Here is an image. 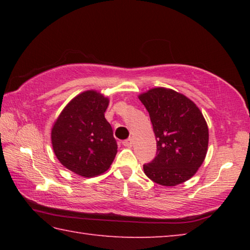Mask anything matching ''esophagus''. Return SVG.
<instances>
[{
    "label": "esophagus",
    "instance_id": "34e87169",
    "mask_svg": "<svg viewBox=\"0 0 250 250\" xmlns=\"http://www.w3.org/2000/svg\"><path fill=\"white\" fill-rule=\"evenodd\" d=\"M122 145H124L125 146H128V147H131L133 145V139L132 138H129L126 139V140H125L124 142H122Z\"/></svg>",
    "mask_w": 250,
    "mask_h": 250
}]
</instances>
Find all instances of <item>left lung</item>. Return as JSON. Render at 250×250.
I'll return each mask as SVG.
<instances>
[{"mask_svg":"<svg viewBox=\"0 0 250 250\" xmlns=\"http://www.w3.org/2000/svg\"><path fill=\"white\" fill-rule=\"evenodd\" d=\"M139 99L149 112L156 139V156L143 166L146 175L164 186L191 179L208 146V128L200 109L184 95L161 87Z\"/></svg>","mask_w":250,"mask_h":250,"instance_id":"8db88e82","label":"left lung"}]
</instances>
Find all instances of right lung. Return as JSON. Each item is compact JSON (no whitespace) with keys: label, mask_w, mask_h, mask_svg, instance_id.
Listing matches in <instances>:
<instances>
[{"label":"right lung","mask_w":250,"mask_h":250,"mask_svg":"<svg viewBox=\"0 0 250 250\" xmlns=\"http://www.w3.org/2000/svg\"><path fill=\"white\" fill-rule=\"evenodd\" d=\"M109 100L84 91L62 110L52 129V145L62 166L84 177L108 170L117 154V141L104 112Z\"/></svg>","instance_id":"obj_1"}]
</instances>
